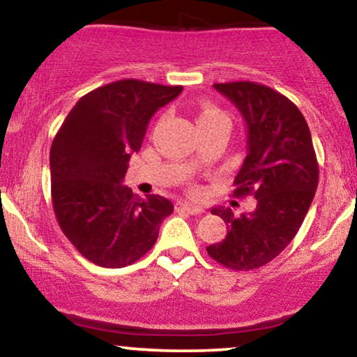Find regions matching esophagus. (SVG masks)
Masks as SVG:
<instances>
[{"label": "esophagus", "mask_w": 357, "mask_h": 357, "mask_svg": "<svg viewBox=\"0 0 357 357\" xmlns=\"http://www.w3.org/2000/svg\"><path fill=\"white\" fill-rule=\"evenodd\" d=\"M176 210L181 211V213H188V215H202L203 213V208L196 206V204L186 203V202H179L178 204H176Z\"/></svg>", "instance_id": "obj_1"}]
</instances>
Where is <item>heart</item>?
<instances>
[{
  "label": "heart",
  "instance_id": "1",
  "mask_svg": "<svg viewBox=\"0 0 357 357\" xmlns=\"http://www.w3.org/2000/svg\"><path fill=\"white\" fill-rule=\"evenodd\" d=\"M220 117H227L225 116L221 110H218L216 107H211V105H199L198 112H196V122H198V126L202 124H206V122L213 121V119H220Z\"/></svg>",
  "mask_w": 357,
  "mask_h": 357
}]
</instances>
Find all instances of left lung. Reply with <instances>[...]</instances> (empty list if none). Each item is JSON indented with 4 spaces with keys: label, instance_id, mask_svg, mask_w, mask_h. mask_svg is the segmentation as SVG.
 <instances>
[{
    "label": "left lung",
    "instance_id": "8db88e82",
    "mask_svg": "<svg viewBox=\"0 0 357 357\" xmlns=\"http://www.w3.org/2000/svg\"><path fill=\"white\" fill-rule=\"evenodd\" d=\"M213 87L247 124V155L233 184L235 196L253 195L257 206L241 215L211 208L228 230L206 250L225 267L253 270L273 260L297 235L317 190V159L304 116L285 96L255 82Z\"/></svg>",
    "mask_w": 357,
    "mask_h": 357
}]
</instances>
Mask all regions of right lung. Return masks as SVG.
I'll return each mask as SVG.
<instances>
[{
    "mask_svg": "<svg viewBox=\"0 0 357 357\" xmlns=\"http://www.w3.org/2000/svg\"><path fill=\"white\" fill-rule=\"evenodd\" d=\"M181 90L136 79L112 82L82 97L53 139L55 216L73 247L99 267L121 268L146 255L174 210L167 198H139L122 181L151 117Z\"/></svg>",
    "mask_w": 357,
    "mask_h": 357,
    "instance_id": "add662e5",
    "label": "right lung"
}]
</instances>
